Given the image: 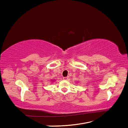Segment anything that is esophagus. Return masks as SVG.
I'll return each instance as SVG.
<instances>
[{
    "label": "esophagus",
    "mask_w": 128,
    "mask_h": 128,
    "mask_svg": "<svg viewBox=\"0 0 128 128\" xmlns=\"http://www.w3.org/2000/svg\"><path fill=\"white\" fill-rule=\"evenodd\" d=\"M63 79H64V80H69V77H68V76H67V77H64Z\"/></svg>",
    "instance_id": "1"
}]
</instances>
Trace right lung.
I'll return each instance as SVG.
<instances>
[{"label":"right lung","mask_w":128,"mask_h":128,"mask_svg":"<svg viewBox=\"0 0 128 128\" xmlns=\"http://www.w3.org/2000/svg\"><path fill=\"white\" fill-rule=\"evenodd\" d=\"M53 80H52V81H53Z\"/></svg>","instance_id":"right-lung-1"}]
</instances>
